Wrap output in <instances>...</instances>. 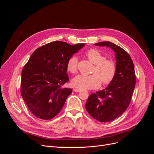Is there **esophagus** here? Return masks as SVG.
I'll return each mask as SVG.
<instances>
[{"instance_id":"esophagus-1","label":"esophagus","mask_w":154,"mask_h":154,"mask_svg":"<svg viewBox=\"0 0 154 154\" xmlns=\"http://www.w3.org/2000/svg\"><path fill=\"white\" fill-rule=\"evenodd\" d=\"M73 91H74V92H79L81 91L80 89H78V88H74V89Z\"/></svg>"}]
</instances>
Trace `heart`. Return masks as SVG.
<instances>
[{
    "instance_id": "1",
    "label": "heart",
    "mask_w": 154,
    "mask_h": 154,
    "mask_svg": "<svg viewBox=\"0 0 154 154\" xmlns=\"http://www.w3.org/2000/svg\"><path fill=\"white\" fill-rule=\"evenodd\" d=\"M85 55L94 63L90 75H79L74 77L71 82L73 87L78 89H95L98 88L101 82L104 85H109L114 80L117 72L116 63L111 59L105 58V55L97 49H90L87 51ZM78 58L72 56L67 60V69L68 71L74 74L78 70Z\"/></svg>"
}]
</instances>
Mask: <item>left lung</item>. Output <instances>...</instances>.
Here are the masks:
<instances>
[{
	"label": "left lung",
	"instance_id": "8db88e82",
	"mask_svg": "<svg viewBox=\"0 0 154 154\" xmlns=\"http://www.w3.org/2000/svg\"><path fill=\"white\" fill-rule=\"evenodd\" d=\"M96 45L106 46L116 54L117 72L114 80L105 90L88 97L85 108L92 117L100 122H109L122 116L128 107L136 83L134 63L127 52L110 42Z\"/></svg>",
	"mask_w": 154,
	"mask_h": 154
}]
</instances>
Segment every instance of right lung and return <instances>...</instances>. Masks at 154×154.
I'll return each mask as SVG.
<instances>
[{
  "instance_id": "obj_1",
  "label": "right lung",
  "mask_w": 154,
  "mask_h": 154,
  "mask_svg": "<svg viewBox=\"0 0 154 154\" xmlns=\"http://www.w3.org/2000/svg\"><path fill=\"white\" fill-rule=\"evenodd\" d=\"M84 45L52 42L36 49L31 56L22 71L20 92L36 118L51 119L63 108L72 91L63 87L69 80L67 60Z\"/></svg>"
}]
</instances>
